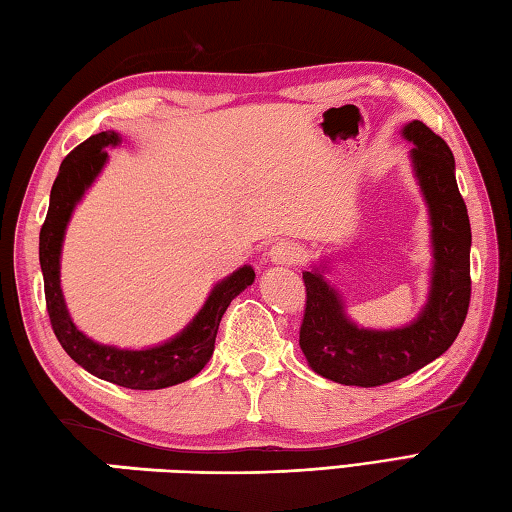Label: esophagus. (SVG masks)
I'll list each match as a JSON object with an SVG mask.
<instances>
[{
  "label": "esophagus",
  "mask_w": 512,
  "mask_h": 512,
  "mask_svg": "<svg viewBox=\"0 0 512 512\" xmlns=\"http://www.w3.org/2000/svg\"><path fill=\"white\" fill-rule=\"evenodd\" d=\"M268 255H271V262H275V264L291 266V264H297V259H300L302 250H300V246L295 244V241L282 239V241H277Z\"/></svg>",
  "instance_id": "1"
}]
</instances>
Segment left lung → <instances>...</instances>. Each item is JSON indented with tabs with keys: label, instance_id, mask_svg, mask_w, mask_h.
<instances>
[{
	"label": "left lung",
	"instance_id": "obj_1",
	"mask_svg": "<svg viewBox=\"0 0 512 512\" xmlns=\"http://www.w3.org/2000/svg\"><path fill=\"white\" fill-rule=\"evenodd\" d=\"M414 170L432 219V291L410 327L358 329L342 311L338 293L318 271L302 275L306 306L300 347L315 374L340 385L378 387L414 374L457 340L470 306V219L448 143L421 120L405 125Z\"/></svg>",
	"mask_w": 512,
	"mask_h": 512
}]
</instances>
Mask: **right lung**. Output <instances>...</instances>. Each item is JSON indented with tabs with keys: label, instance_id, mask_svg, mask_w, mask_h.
<instances>
[{
	"label": "right lung",
	"instance_id": "1",
	"mask_svg": "<svg viewBox=\"0 0 512 512\" xmlns=\"http://www.w3.org/2000/svg\"><path fill=\"white\" fill-rule=\"evenodd\" d=\"M118 143L120 136L116 132L89 136L85 143H80L76 150L67 154L58 176H55L49 212H46L40 230V266L44 275L46 311H49L53 333L62 349L89 374L127 389H163L185 383V380L197 376L206 367L212 349H215L221 315L226 313L232 297L253 284L255 271L250 266H241L224 282H219L212 288L197 318L165 345L143 351H127L98 345V342L89 340L85 333H80L69 318L60 288L62 239L73 208H76V203L89 185L94 183L107 161V147Z\"/></svg>",
	"mask_w": 512,
	"mask_h": 512
}]
</instances>
